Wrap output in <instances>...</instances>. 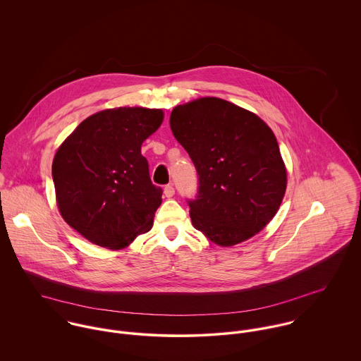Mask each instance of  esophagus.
<instances>
[{
	"mask_svg": "<svg viewBox=\"0 0 361 361\" xmlns=\"http://www.w3.org/2000/svg\"><path fill=\"white\" fill-rule=\"evenodd\" d=\"M164 195H165V197H166V199L173 197V195H175V189H173V186H172V185L165 186V189H164Z\"/></svg>",
	"mask_w": 361,
	"mask_h": 361,
	"instance_id": "34e87169",
	"label": "esophagus"
}]
</instances>
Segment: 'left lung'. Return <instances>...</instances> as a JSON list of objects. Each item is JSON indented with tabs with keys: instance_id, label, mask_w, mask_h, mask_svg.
<instances>
[{
	"instance_id": "obj_1",
	"label": "left lung",
	"mask_w": 361,
	"mask_h": 361,
	"mask_svg": "<svg viewBox=\"0 0 361 361\" xmlns=\"http://www.w3.org/2000/svg\"><path fill=\"white\" fill-rule=\"evenodd\" d=\"M169 125L199 173V196L189 202L193 226L222 247L262 231L288 185L272 129L255 112L218 97L176 105Z\"/></svg>"
}]
</instances>
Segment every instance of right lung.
Masks as SVG:
<instances>
[{"label": "right lung", "instance_id": "right-lung-1", "mask_svg": "<svg viewBox=\"0 0 361 361\" xmlns=\"http://www.w3.org/2000/svg\"><path fill=\"white\" fill-rule=\"evenodd\" d=\"M162 121L161 108H108L86 118L58 147L56 206L89 242L122 250L153 228L162 190L152 183L142 145Z\"/></svg>", "mask_w": 361, "mask_h": 361}]
</instances>
